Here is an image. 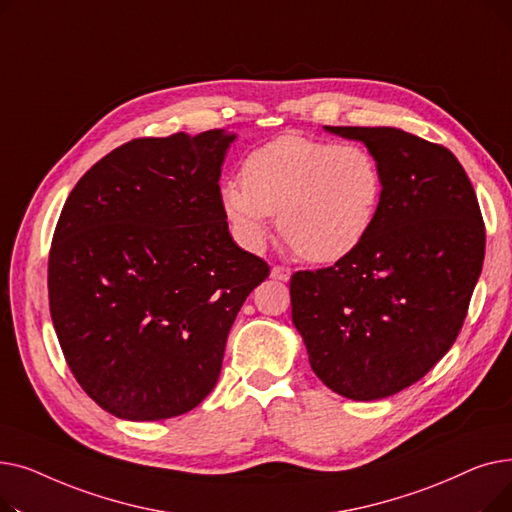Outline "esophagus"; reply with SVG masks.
<instances>
[{"label":"esophagus","instance_id":"esophagus-1","mask_svg":"<svg viewBox=\"0 0 512 512\" xmlns=\"http://www.w3.org/2000/svg\"><path fill=\"white\" fill-rule=\"evenodd\" d=\"M290 274H292V270H290V267H286V265H274V267H272V278H274V280L288 282V280H290Z\"/></svg>","mask_w":512,"mask_h":512}]
</instances>
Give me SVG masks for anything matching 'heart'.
Returning a JSON list of instances; mask_svg holds the SVG:
<instances>
[{
  "label": "heart",
  "instance_id": "heart-1",
  "mask_svg": "<svg viewBox=\"0 0 512 512\" xmlns=\"http://www.w3.org/2000/svg\"><path fill=\"white\" fill-rule=\"evenodd\" d=\"M384 193L375 155L357 143H330L284 134L251 151L242 180L222 188L238 238L259 247L278 213L288 245L307 261L332 263L369 234Z\"/></svg>",
  "mask_w": 512,
  "mask_h": 512
}]
</instances>
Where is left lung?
I'll use <instances>...</instances> for the list:
<instances>
[{
    "label": "left lung",
    "mask_w": 512,
    "mask_h": 512,
    "mask_svg": "<svg viewBox=\"0 0 512 512\" xmlns=\"http://www.w3.org/2000/svg\"><path fill=\"white\" fill-rule=\"evenodd\" d=\"M378 159L384 193L361 245L290 278L292 321L330 390L378 400L419 382L459 336L486 255V226L446 147L398 128L326 126Z\"/></svg>",
    "instance_id": "1"
}]
</instances>
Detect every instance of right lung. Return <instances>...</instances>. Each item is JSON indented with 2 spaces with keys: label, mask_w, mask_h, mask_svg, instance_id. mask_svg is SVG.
Masks as SVG:
<instances>
[{
  "label": "right lung",
  "mask_w": 512,
  "mask_h": 512,
  "mask_svg": "<svg viewBox=\"0 0 512 512\" xmlns=\"http://www.w3.org/2000/svg\"><path fill=\"white\" fill-rule=\"evenodd\" d=\"M234 134L132 139L76 182L53 232L47 288L64 359L120 419L195 409L270 265L228 232L220 174Z\"/></svg>",
  "instance_id": "1"
}]
</instances>
